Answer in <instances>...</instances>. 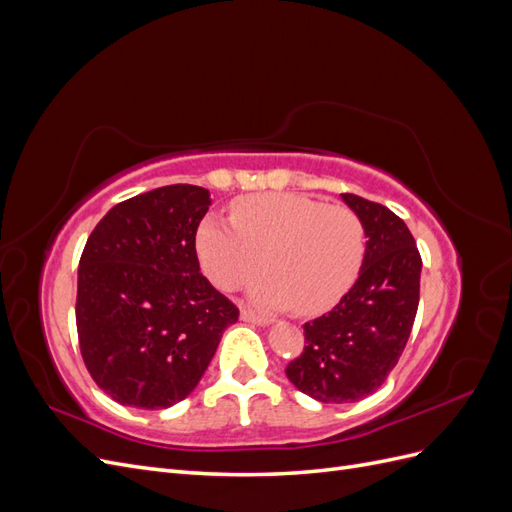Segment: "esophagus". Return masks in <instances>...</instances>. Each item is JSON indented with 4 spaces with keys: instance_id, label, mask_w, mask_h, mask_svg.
Instances as JSON below:
<instances>
[{
    "instance_id": "obj_1",
    "label": "esophagus",
    "mask_w": 512,
    "mask_h": 512,
    "mask_svg": "<svg viewBox=\"0 0 512 512\" xmlns=\"http://www.w3.org/2000/svg\"><path fill=\"white\" fill-rule=\"evenodd\" d=\"M241 320L243 322H252V324H258V327H265V324H269V318L265 316H258L254 312H250V309H241Z\"/></svg>"
}]
</instances>
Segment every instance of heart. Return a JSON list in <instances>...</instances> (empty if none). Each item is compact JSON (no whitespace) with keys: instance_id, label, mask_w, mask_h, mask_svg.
I'll list each match as a JSON object with an SVG mask.
<instances>
[{"instance_id":"heart-1","label":"heart","mask_w":512,"mask_h":512,"mask_svg":"<svg viewBox=\"0 0 512 512\" xmlns=\"http://www.w3.org/2000/svg\"><path fill=\"white\" fill-rule=\"evenodd\" d=\"M200 267L222 290H237L262 267L252 299L301 316L329 312L359 277L365 228L352 209L290 192L243 196L232 222L209 218L196 235Z\"/></svg>"}]
</instances>
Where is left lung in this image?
I'll use <instances>...</instances> for the list:
<instances>
[{"label": "left lung", "instance_id": "obj_1", "mask_svg": "<svg viewBox=\"0 0 512 512\" xmlns=\"http://www.w3.org/2000/svg\"><path fill=\"white\" fill-rule=\"evenodd\" d=\"M365 228L359 280L329 314L303 324L305 348L288 380L322 404L376 393L404 352L421 294L423 260L406 222L384 205L342 194Z\"/></svg>", "mask_w": 512, "mask_h": 512}]
</instances>
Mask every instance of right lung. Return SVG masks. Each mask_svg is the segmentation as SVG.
I'll return each instance as SVG.
<instances>
[{"label": "right lung", "mask_w": 512, "mask_h": 512, "mask_svg": "<svg viewBox=\"0 0 512 512\" xmlns=\"http://www.w3.org/2000/svg\"><path fill=\"white\" fill-rule=\"evenodd\" d=\"M209 190L177 183L123 200L79 262L76 331L85 367L117 404L162 410L203 378L237 305L200 273Z\"/></svg>", "instance_id": "obj_1"}]
</instances>
